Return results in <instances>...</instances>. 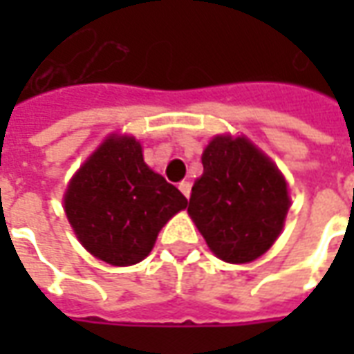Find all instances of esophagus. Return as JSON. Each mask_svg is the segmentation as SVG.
<instances>
[{
  "label": "esophagus",
  "mask_w": 354,
  "mask_h": 354,
  "mask_svg": "<svg viewBox=\"0 0 354 354\" xmlns=\"http://www.w3.org/2000/svg\"><path fill=\"white\" fill-rule=\"evenodd\" d=\"M178 189L184 193L185 197H189V193H192V184H189V182H180Z\"/></svg>",
  "instance_id": "1"
}]
</instances>
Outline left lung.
<instances>
[{
    "mask_svg": "<svg viewBox=\"0 0 354 354\" xmlns=\"http://www.w3.org/2000/svg\"><path fill=\"white\" fill-rule=\"evenodd\" d=\"M288 207L284 178L248 140L216 136L208 144L187 212L218 258H260L279 237Z\"/></svg>",
    "mask_w": 354,
    "mask_h": 354,
    "instance_id": "left-lung-1",
    "label": "left lung"
}]
</instances>
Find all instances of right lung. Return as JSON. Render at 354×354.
<instances>
[{
    "label": "right lung",
    "instance_id": "right-lung-1",
    "mask_svg": "<svg viewBox=\"0 0 354 354\" xmlns=\"http://www.w3.org/2000/svg\"><path fill=\"white\" fill-rule=\"evenodd\" d=\"M187 199L147 167L131 136H111L68 185L66 216L81 245L111 266H132Z\"/></svg>",
    "mask_w": 354,
    "mask_h": 354
}]
</instances>
